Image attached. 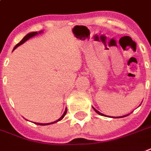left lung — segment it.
Segmentation results:
<instances>
[{"label": "left lung", "mask_w": 151, "mask_h": 151, "mask_svg": "<svg viewBox=\"0 0 151 151\" xmlns=\"http://www.w3.org/2000/svg\"><path fill=\"white\" fill-rule=\"evenodd\" d=\"M93 109H94V111H96V113H97V114H99V115H101V116H106L105 115H104V114H102V113H101V112H100V111H97L96 109H94L93 107ZM128 115H129V114H127V115H125V116H117V117H114V118H123V117L127 116H128Z\"/></svg>", "instance_id": "left-lung-1"}]
</instances>
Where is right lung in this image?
I'll return each mask as SVG.
<instances>
[{
    "label": "right lung",
    "instance_id": "add662e5",
    "mask_svg": "<svg viewBox=\"0 0 151 151\" xmlns=\"http://www.w3.org/2000/svg\"><path fill=\"white\" fill-rule=\"evenodd\" d=\"M42 31H40V32H30V33H28V34H27V35H26L23 38V40H22L21 41H20V42H19V43H17V44L16 45V46H15V47L13 48V50H14L15 49H16V48L18 47L19 46L22 45V44H23V43H24V42H26L27 40H29V39L32 38V37H33V36H35L36 35L40 34V33H42ZM66 112H67V109H65V111L63 112V116H61L60 118H59V119H58V120H55V121H54V122H51V123H48V124H40V123H34V124H37V125H42V126H45V125H50V124H55V123H57V122L62 120V119H63V118H64V116H65V114H66Z\"/></svg>",
    "mask_w": 151,
    "mask_h": 151
}]
</instances>
